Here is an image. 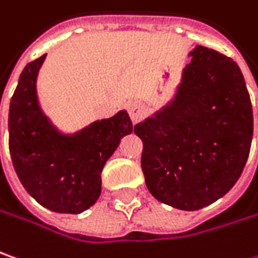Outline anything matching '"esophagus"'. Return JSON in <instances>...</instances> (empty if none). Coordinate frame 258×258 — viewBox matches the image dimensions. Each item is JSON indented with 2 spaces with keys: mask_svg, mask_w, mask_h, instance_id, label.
Returning a JSON list of instances; mask_svg holds the SVG:
<instances>
[{
  "mask_svg": "<svg viewBox=\"0 0 258 258\" xmlns=\"http://www.w3.org/2000/svg\"><path fill=\"white\" fill-rule=\"evenodd\" d=\"M127 111H129V116H131V119H132V122H139L142 117H144V107H142V104L141 103H138V101H132V103H129V106H127Z\"/></svg>",
  "mask_w": 258,
  "mask_h": 258,
  "instance_id": "34e87169",
  "label": "esophagus"
}]
</instances>
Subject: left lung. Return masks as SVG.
I'll return each instance as SVG.
<instances>
[{"mask_svg":"<svg viewBox=\"0 0 258 258\" xmlns=\"http://www.w3.org/2000/svg\"><path fill=\"white\" fill-rule=\"evenodd\" d=\"M174 98L135 124L151 195L181 211H198L226 195L247 162L252 107L239 67L196 46Z\"/></svg>","mask_w":258,"mask_h":258,"instance_id":"obj_1","label":"left lung"}]
</instances>
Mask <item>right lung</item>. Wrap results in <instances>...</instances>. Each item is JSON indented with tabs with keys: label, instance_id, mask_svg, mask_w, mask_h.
I'll list each match as a JSON object with an SVG mask.
<instances>
[{
	"label": "right lung",
	"instance_id": "add662e5",
	"mask_svg": "<svg viewBox=\"0 0 258 258\" xmlns=\"http://www.w3.org/2000/svg\"><path fill=\"white\" fill-rule=\"evenodd\" d=\"M46 55L26 65L11 97L8 145L14 170L27 193L59 213H81L101 193V170L124 135L135 131L122 110L63 135L39 106L36 78Z\"/></svg>",
	"mask_w": 258,
	"mask_h": 258
}]
</instances>
